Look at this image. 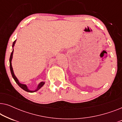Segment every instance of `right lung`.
I'll list each match as a JSON object with an SVG mask.
<instances>
[{"label":"right lung","mask_w":122,"mask_h":122,"mask_svg":"<svg viewBox=\"0 0 122 122\" xmlns=\"http://www.w3.org/2000/svg\"><path fill=\"white\" fill-rule=\"evenodd\" d=\"M15 41H16V40L14 42H13V46H14V44L15 43ZM13 51L12 52H11V54H10V59H9V63H10V71H11V75H12V76L13 78V79H14V81H15V82L17 83V84L20 87L21 89H23V90H24L26 92H30V93H33V92H34L36 91H37L38 89H39L40 88H41V86H43V85L44 84V81H42V82H41L39 84V85H38V87H37V89H36V90H35L34 91H30V90H29L28 89L27 86H26L25 84H21V83H19V81H18L17 78H16V77L15 76L14 74V72H13V68H12V66H11V60H12V58H13Z\"/></svg>","instance_id":"1"}]
</instances>
